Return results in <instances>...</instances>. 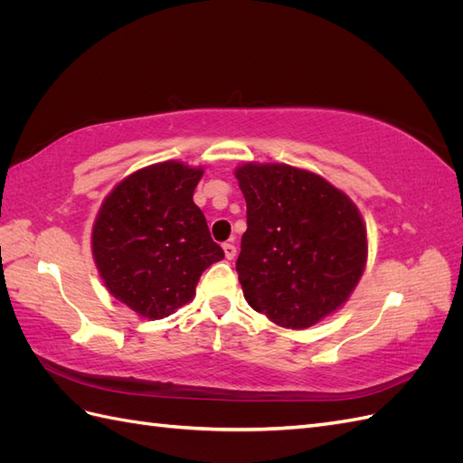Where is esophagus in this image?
Listing matches in <instances>:
<instances>
[{
  "instance_id": "obj_1",
  "label": "esophagus",
  "mask_w": 463,
  "mask_h": 463,
  "mask_svg": "<svg viewBox=\"0 0 463 463\" xmlns=\"http://www.w3.org/2000/svg\"><path fill=\"white\" fill-rule=\"evenodd\" d=\"M222 247H223V255H226V259H228V260H233L235 255H237V247H235L232 241H230V243H223Z\"/></svg>"
}]
</instances>
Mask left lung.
<instances>
[{
    "label": "left lung",
    "mask_w": 463,
    "mask_h": 463,
    "mask_svg": "<svg viewBox=\"0 0 463 463\" xmlns=\"http://www.w3.org/2000/svg\"><path fill=\"white\" fill-rule=\"evenodd\" d=\"M233 174L247 203L235 264L247 303L291 330L342 309L369 257L355 203L305 167L245 162Z\"/></svg>",
    "instance_id": "obj_1"
}]
</instances>
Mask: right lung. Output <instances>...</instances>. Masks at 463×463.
<instances>
[{"label":"right lung","instance_id":"obj_1","mask_svg":"<svg viewBox=\"0 0 463 463\" xmlns=\"http://www.w3.org/2000/svg\"><path fill=\"white\" fill-rule=\"evenodd\" d=\"M203 165L167 160L123 177L108 193L90 233L106 289L138 317H170L194 298L201 274L223 259L193 203Z\"/></svg>","mask_w":463,"mask_h":463}]
</instances>
